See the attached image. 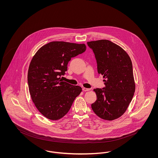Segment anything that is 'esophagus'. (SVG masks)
I'll return each instance as SVG.
<instances>
[{"label": "esophagus", "mask_w": 158, "mask_h": 158, "mask_svg": "<svg viewBox=\"0 0 158 158\" xmlns=\"http://www.w3.org/2000/svg\"><path fill=\"white\" fill-rule=\"evenodd\" d=\"M91 89L90 88H82V90L84 91H89Z\"/></svg>", "instance_id": "esophagus-1"}]
</instances>
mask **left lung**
<instances>
[{"instance_id": "obj_1", "label": "left lung", "mask_w": 158, "mask_h": 158, "mask_svg": "<svg viewBox=\"0 0 158 158\" xmlns=\"http://www.w3.org/2000/svg\"><path fill=\"white\" fill-rule=\"evenodd\" d=\"M87 44L94 53L97 72L103 75L105 85L94 89L97 100L91 108L100 118L115 120L125 112L134 96L132 61L121 47L108 40L89 41Z\"/></svg>"}]
</instances>
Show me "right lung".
Returning <instances> with one entry per match:
<instances>
[{
	"instance_id": "right-lung-1",
	"label": "right lung",
	"mask_w": 158,
	"mask_h": 158,
	"mask_svg": "<svg viewBox=\"0 0 158 158\" xmlns=\"http://www.w3.org/2000/svg\"><path fill=\"white\" fill-rule=\"evenodd\" d=\"M86 50L84 44L52 41L36 52L30 63L27 83L36 108L46 118L59 120L70 109L82 91L79 86L61 80L72 58Z\"/></svg>"
}]
</instances>
